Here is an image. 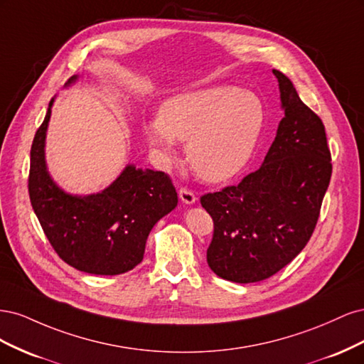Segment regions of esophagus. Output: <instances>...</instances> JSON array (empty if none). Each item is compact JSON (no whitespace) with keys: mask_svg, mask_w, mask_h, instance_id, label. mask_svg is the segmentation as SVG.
I'll list each match as a JSON object with an SVG mask.
<instances>
[{"mask_svg":"<svg viewBox=\"0 0 364 364\" xmlns=\"http://www.w3.org/2000/svg\"><path fill=\"white\" fill-rule=\"evenodd\" d=\"M179 197H181V200H182L185 205H193V203H196V200H197L196 194H194L191 190H186V188H181V190H179Z\"/></svg>","mask_w":364,"mask_h":364,"instance_id":"obj_1","label":"esophagus"}]
</instances>
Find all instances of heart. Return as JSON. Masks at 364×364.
I'll return each instance as SVG.
<instances>
[{
  "instance_id": "heart-1",
  "label": "heart",
  "mask_w": 364,
  "mask_h": 364,
  "mask_svg": "<svg viewBox=\"0 0 364 364\" xmlns=\"http://www.w3.org/2000/svg\"><path fill=\"white\" fill-rule=\"evenodd\" d=\"M266 112L261 98L235 86H211L171 97L161 117L144 124L149 144L164 164L176 159V139L206 182L220 183L245 170L258 146Z\"/></svg>"
}]
</instances>
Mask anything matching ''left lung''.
<instances>
[{
	"mask_svg": "<svg viewBox=\"0 0 364 364\" xmlns=\"http://www.w3.org/2000/svg\"><path fill=\"white\" fill-rule=\"evenodd\" d=\"M279 83L284 118L261 167L238 185L202 196L214 220L208 266L238 284L270 278L306 246L331 179V153L322 119L287 75Z\"/></svg>",
	"mask_w": 364,
	"mask_h": 364,
	"instance_id": "left-lung-1",
	"label": "left lung"
}]
</instances>
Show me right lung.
I'll list each match as a JSON object with an SVG mask.
<instances>
[{
	"label": "right lung",
	"mask_w": 364,
	"mask_h": 364,
	"mask_svg": "<svg viewBox=\"0 0 364 364\" xmlns=\"http://www.w3.org/2000/svg\"><path fill=\"white\" fill-rule=\"evenodd\" d=\"M79 77L73 75L65 86ZM30 151L28 194L53 249L71 267L91 274H121L144 258L147 237L159 220L178 206V193L162 171L127 164L100 193L71 194L53 181L46 161L51 107Z\"/></svg>",
	"instance_id": "add662e5"
}]
</instances>
